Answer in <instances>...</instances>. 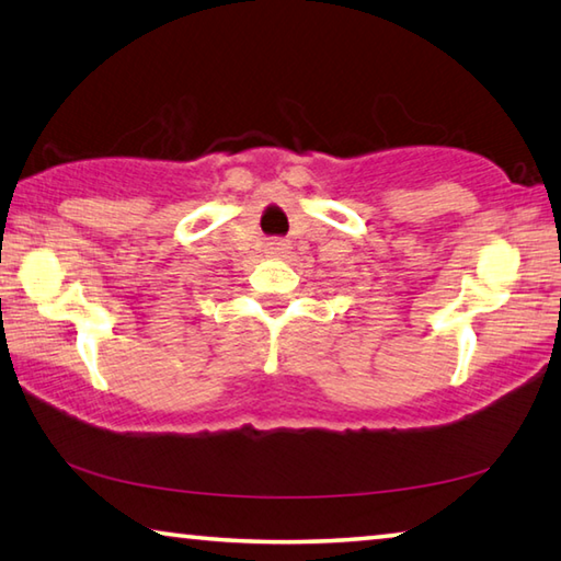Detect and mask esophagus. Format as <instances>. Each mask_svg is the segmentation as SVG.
Wrapping results in <instances>:
<instances>
[{
	"instance_id": "obj_1",
	"label": "esophagus",
	"mask_w": 561,
	"mask_h": 561,
	"mask_svg": "<svg viewBox=\"0 0 561 561\" xmlns=\"http://www.w3.org/2000/svg\"><path fill=\"white\" fill-rule=\"evenodd\" d=\"M267 252L272 254V257H287L289 242L287 240H272V242H267Z\"/></svg>"
}]
</instances>
